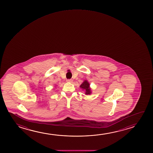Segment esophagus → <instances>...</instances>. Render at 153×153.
<instances>
[{
  "mask_svg": "<svg viewBox=\"0 0 153 153\" xmlns=\"http://www.w3.org/2000/svg\"><path fill=\"white\" fill-rule=\"evenodd\" d=\"M66 81L68 82H73V80L71 79H67Z\"/></svg>",
  "mask_w": 153,
  "mask_h": 153,
  "instance_id": "1",
  "label": "esophagus"
}]
</instances>
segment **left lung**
Returning <instances> with one entry per match:
<instances>
[{"label":"left lung","mask_w":153,"mask_h":153,"mask_svg":"<svg viewBox=\"0 0 153 153\" xmlns=\"http://www.w3.org/2000/svg\"><path fill=\"white\" fill-rule=\"evenodd\" d=\"M80 87L85 90V94H91V90L89 88V84L87 80L84 81V82H82V84L80 86Z\"/></svg>","instance_id":"8db88e82"}]
</instances>
